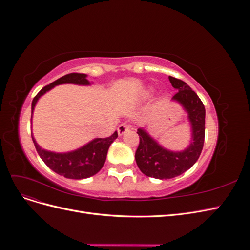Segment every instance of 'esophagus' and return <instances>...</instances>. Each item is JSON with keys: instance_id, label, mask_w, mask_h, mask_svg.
I'll list each match as a JSON object with an SVG mask.
<instances>
[{"instance_id": "34e87169", "label": "esophagus", "mask_w": 250, "mask_h": 250, "mask_svg": "<svg viewBox=\"0 0 250 250\" xmlns=\"http://www.w3.org/2000/svg\"><path fill=\"white\" fill-rule=\"evenodd\" d=\"M130 128H131V126H130L129 124H126V123L121 124V125L118 127V133H119V135L124 134L126 131L129 130Z\"/></svg>"}]
</instances>
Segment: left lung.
<instances>
[{"label":"left lung","instance_id":"1","mask_svg":"<svg viewBox=\"0 0 250 250\" xmlns=\"http://www.w3.org/2000/svg\"><path fill=\"white\" fill-rule=\"evenodd\" d=\"M169 80L178 90L172 99L178 101L188 112L193 139L183 152H172L158 145L145 130L138 129L140 143L135 151V162L142 173L157 179L176 177L190 169L200 156L206 133V108L200 98L185 81L171 76Z\"/></svg>","mask_w":250,"mask_h":250}]
</instances>
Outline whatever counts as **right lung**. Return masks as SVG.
<instances>
[{
  "label": "right lung",
  "instance_id": "1",
  "mask_svg": "<svg viewBox=\"0 0 250 250\" xmlns=\"http://www.w3.org/2000/svg\"><path fill=\"white\" fill-rule=\"evenodd\" d=\"M62 83H74V84L82 85L89 84V82L86 80L85 74L71 73L64 75V76L57 79L54 82H52L51 84L42 87L39 92V94L33 98L31 107V119L34 106L37 100H39V98L51 88L54 87L55 85L62 84ZM117 138L118 132L115 131L108 138L95 139L94 141L88 143L87 145L69 153L50 152V151L43 150L37 145V143L35 142L33 137L32 141L34 143L37 153H39L43 163L46 164L51 170L66 178L82 179L93 176L101 170L105 163V160H106L107 151L110 144Z\"/></svg>",
  "mask_w": 250,
  "mask_h": 250
}]
</instances>
